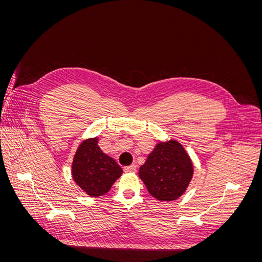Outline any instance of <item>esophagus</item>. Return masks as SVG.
Here are the masks:
<instances>
[{"label":"esophagus","instance_id":"obj_1","mask_svg":"<svg viewBox=\"0 0 262 262\" xmlns=\"http://www.w3.org/2000/svg\"><path fill=\"white\" fill-rule=\"evenodd\" d=\"M124 171H126V172H134V171H137V165L132 164V165H130V166H125V167H124Z\"/></svg>","mask_w":262,"mask_h":262}]
</instances>
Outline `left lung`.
I'll return each instance as SVG.
<instances>
[{"label":"left lung","mask_w":262,"mask_h":262,"mask_svg":"<svg viewBox=\"0 0 262 262\" xmlns=\"http://www.w3.org/2000/svg\"><path fill=\"white\" fill-rule=\"evenodd\" d=\"M148 192L160 201H173L185 193L193 176V165L178 141L157 143L139 169Z\"/></svg>","instance_id":"1"}]
</instances>
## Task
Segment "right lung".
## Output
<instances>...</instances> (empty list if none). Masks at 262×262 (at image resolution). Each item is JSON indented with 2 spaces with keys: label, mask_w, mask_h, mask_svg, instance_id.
I'll return each mask as SVG.
<instances>
[{
  "label": "right lung",
  "mask_w": 262,
  "mask_h": 262,
  "mask_svg": "<svg viewBox=\"0 0 262 262\" xmlns=\"http://www.w3.org/2000/svg\"><path fill=\"white\" fill-rule=\"evenodd\" d=\"M122 175V168L113 157L98 146V138L84 140L73 157L72 177L86 194L99 196L107 193Z\"/></svg>",
  "instance_id": "add662e5"
}]
</instances>
